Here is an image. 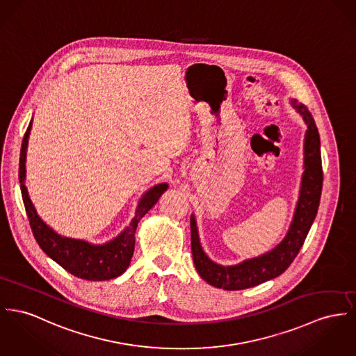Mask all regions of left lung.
Wrapping results in <instances>:
<instances>
[{"label":"left lung","instance_id":"left-lung-1","mask_svg":"<svg viewBox=\"0 0 356 356\" xmlns=\"http://www.w3.org/2000/svg\"><path fill=\"white\" fill-rule=\"evenodd\" d=\"M290 105L301 115L308 129L304 138V172L301 177L300 195L293 220L282 241L257 258L245 259L232 266H222L212 261L202 250L195 217L194 214L190 216L194 266L201 278L214 287L243 290L281 275L300 252L316 218L323 189L320 135L308 108L298 104L294 98H290Z\"/></svg>","mask_w":356,"mask_h":356}]
</instances>
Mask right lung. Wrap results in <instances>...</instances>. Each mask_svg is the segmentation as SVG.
I'll return each mask as SVG.
<instances>
[{"label": "right lung", "mask_w": 356, "mask_h": 356, "mask_svg": "<svg viewBox=\"0 0 356 356\" xmlns=\"http://www.w3.org/2000/svg\"><path fill=\"white\" fill-rule=\"evenodd\" d=\"M31 128L32 120L22 143L19 181L25 212L38 244L52 261H56L74 277L88 281H106L118 278L128 268L132 259L135 250V234L139 221L158 202L168 185L163 182L147 190L139 200L135 216L128 227H125L115 238L104 244H92L86 240L62 236L40 218L25 186V162Z\"/></svg>", "instance_id": "obj_1"}]
</instances>
